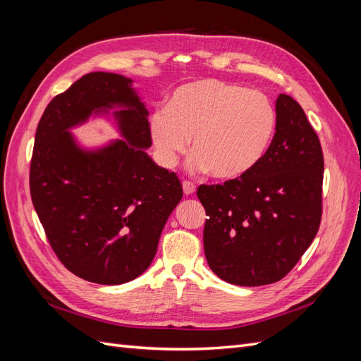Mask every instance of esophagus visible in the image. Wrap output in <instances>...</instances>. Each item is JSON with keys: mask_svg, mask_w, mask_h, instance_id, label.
I'll use <instances>...</instances> for the list:
<instances>
[{"mask_svg": "<svg viewBox=\"0 0 361 361\" xmlns=\"http://www.w3.org/2000/svg\"><path fill=\"white\" fill-rule=\"evenodd\" d=\"M182 188H183V192L187 194V195H191V194L195 192V185L192 182H190V180H183L182 182Z\"/></svg>", "mask_w": 361, "mask_h": 361, "instance_id": "esophagus-1", "label": "esophagus"}]
</instances>
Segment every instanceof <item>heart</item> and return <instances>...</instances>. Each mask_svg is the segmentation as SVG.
Returning a JSON list of instances; mask_svg holds the SVG:
<instances>
[{
    "instance_id": "b5f03b06",
    "label": "heart",
    "mask_w": 361,
    "mask_h": 361,
    "mask_svg": "<svg viewBox=\"0 0 361 361\" xmlns=\"http://www.w3.org/2000/svg\"><path fill=\"white\" fill-rule=\"evenodd\" d=\"M279 116L269 97L223 80L179 85L164 111L150 118V140L164 166H174L191 147L190 166L221 180H239L265 159L276 138Z\"/></svg>"
}]
</instances>
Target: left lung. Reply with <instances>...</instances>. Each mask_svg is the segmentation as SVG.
Instances as JSON below:
<instances>
[{
	"mask_svg": "<svg viewBox=\"0 0 361 361\" xmlns=\"http://www.w3.org/2000/svg\"><path fill=\"white\" fill-rule=\"evenodd\" d=\"M265 159L247 178L200 185L203 247L215 274L239 286L276 283L297 265L319 231L324 155L318 134L289 94Z\"/></svg>",
	"mask_w": 361,
	"mask_h": 361,
	"instance_id": "obj_1",
	"label": "left lung"
}]
</instances>
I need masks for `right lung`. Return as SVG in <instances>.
Wrapping results in <instances>:
<instances>
[{
    "mask_svg": "<svg viewBox=\"0 0 361 361\" xmlns=\"http://www.w3.org/2000/svg\"><path fill=\"white\" fill-rule=\"evenodd\" d=\"M113 103L127 106L118 114L127 141L85 154L67 129ZM146 116L130 80L92 72L54 97L39 120L31 202L54 253L87 281L122 285L143 274L182 199L176 173L157 166L143 150L152 145Z\"/></svg>",
    "mask_w": 361,
    "mask_h": 361,
    "instance_id": "1",
    "label": "right lung"
}]
</instances>
